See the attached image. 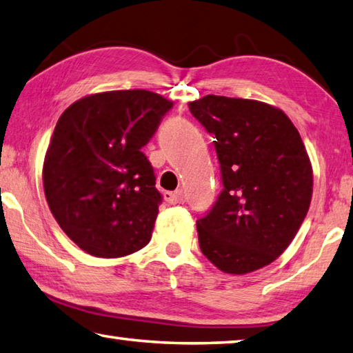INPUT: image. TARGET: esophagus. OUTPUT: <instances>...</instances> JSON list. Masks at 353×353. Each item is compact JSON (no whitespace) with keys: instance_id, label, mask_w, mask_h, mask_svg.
I'll return each mask as SVG.
<instances>
[{"instance_id":"obj_1","label":"esophagus","mask_w":353,"mask_h":353,"mask_svg":"<svg viewBox=\"0 0 353 353\" xmlns=\"http://www.w3.org/2000/svg\"><path fill=\"white\" fill-rule=\"evenodd\" d=\"M164 200L169 205H178V203L184 201L183 190H175V192H164Z\"/></svg>"}]
</instances>
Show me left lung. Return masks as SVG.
<instances>
[{"instance_id":"obj_1","label":"left lung","mask_w":353,"mask_h":353,"mask_svg":"<svg viewBox=\"0 0 353 353\" xmlns=\"http://www.w3.org/2000/svg\"><path fill=\"white\" fill-rule=\"evenodd\" d=\"M215 136L223 190L196 220L200 250L228 274L274 262L308 212L313 170L298 128L282 110L252 99L208 94L189 102Z\"/></svg>"}]
</instances>
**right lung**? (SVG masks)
<instances>
[{"label":"right lung","mask_w":353,"mask_h":353,"mask_svg":"<svg viewBox=\"0 0 353 353\" xmlns=\"http://www.w3.org/2000/svg\"><path fill=\"white\" fill-rule=\"evenodd\" d=\"M172 101L147 90L85 96L59 117L43 188L61 230L94 257L132 254L150 242L161 194L141 148Z\"/></svg>","instance_id":"right-lung-1"}]
</instances>
